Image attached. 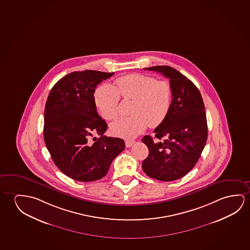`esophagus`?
I'll use <instances>...</instances> for the list:
<instances>
[{
	"label": "esophagus",
	"mask_w": 250,
	"mask_h": 250,
	"mask_svg": "<svg viewBox=\"0 0 250 250\" xmlns=\"http://www.w3.org/2000/svg\"><path fill=\"white\" fill-rule=\"evenodd\" d=\"M134 143V140H132V139H126V140H125V146L129 148V147H131Z\"/></svg>",
	"instance_id": "esophagus-1"
}]
</instances>
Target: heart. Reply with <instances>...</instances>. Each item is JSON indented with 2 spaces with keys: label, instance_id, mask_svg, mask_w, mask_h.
<instances>
[{
  "label": "heart",
  "instance_id": "heart-1",
  "mask_svg": "<svg viewBox=\"0 0 250 250\" xmlns=\"http://www.w3.org/2000/svg\"><path fill=\"white\" fill-rule=\"evenodd\" d=\"M116 88L104 84L94 92L98 111L106 120L118 117L119 99L133 100V115L117 119L111 125L113 134L122 138H133L147 125L158 127L169 114L172 104L173 90L168 81L144 74H129L117 79Z\"/></svg>",
  "mask_w": 250,
  "mask_h": 250
}]
</instances>
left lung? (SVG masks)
Wrapping results in <instances>:
<instances>
[{"mask_svg": "<svg viewBox=\"0 0 250 250\" xmlns=\"http://www.w3.org/2000/svg\"><path fill=\"white\" fill-rule=\"evenodd\" d=\"M145 69L169 79L173 99L166 120L154 130L156 140L149 135L143 138L149 149L148 157L143 161V170L157 180H177L196 166L207 141L203 98L192 81L171 66L156 65Z\"/></svg>", "mask_w": 250, "mask_h": 250, "instance_id": "1", "label": "left lung"}]
</instances>
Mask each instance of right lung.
<instances>
[{"instance_id":"add662e5","label":"right lung","mask_w":250,"mask_h":250,"mask_svg":"<svg viewBox=\"0 0 250 250\" xmlns=\"http://www.w3.org/2000/svg\"><path fill=\"white\" fill-rule=\"evenodd\" d=\"M114 73L73 72L54 84L46 100L44 141L51 158L67 177L80 182L99 180L122 152L123 139L103 136L107 124L97 111V85ZM93 134H100L90 139Z\"/></svg>"}]
</instances>
